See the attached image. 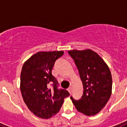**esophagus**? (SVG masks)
Instances as JSON below:
<instances>
[{
    "label": "esophagus",
    "instance_id": "34e87169",
    "mask_svg": "<svg viewBox=\"0 0 127 127\" xmlns=\"http://www.w3.org/2000/svg\"><path fill=\"white\" fill-rule=\"evenodd\" d=\"M68 91H69V92L70 93V94H71L72 91V86H70V87L68 88Z\"/></svg>",
    "mask_w": 127,
    "mask_h": 127
}]
</instances>
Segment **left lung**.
I'll use <instances>...</instances> for the list:
<instances>
[{
	"instance_id": "1",
	"label": "left lung",
	"mask_w": 127,
	"mask_h": 127,
	"mask_svg": "<svg viewBox=\"0 0 127 127\" xmlns=\"http://www.w3.org/2000/svg\"><path fill=\"white\" fill-rule=\"evenodd\" d=\"M68 53L79 71L84 90L79 100H74L72 96L70 98L78 111L94 116L104 108L111 97V72L102 58L92 50H72Z\"/></svg>"
}]
</instances>
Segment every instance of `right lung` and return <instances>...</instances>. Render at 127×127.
Segmentation results:
<instances>
[{
  "instance_id": "right-lung-1",
  "label": "right lung",
  "mask_w": 127,
  "mask_h": 127,
  "mask_svg": "<svg viewBox=\"0 0 127 127\" xmlns=\"http://www.w3.org/2000/svg\"><path fill=\"white\" fill-rule=\"evenodd\" d=\"M64 52H38L26 61L20 76V90L23 100L33 114L48 119L60 110L64 99L70 94L58 88V82L51 74L57 59Z\"/></svg>"
}]
</instances>
